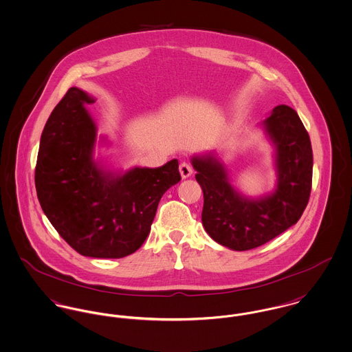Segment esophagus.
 Returning a JSON list of instances; mask_svg holds the SVG:
<instances>
[{"label":"esophagus","instance_id":"esophagus-1","mask_svg":"<svg viewBox=\"0 0 352 352\" xmlns=\"http://www.w3.org/2000/svg\"><path fill=\"white\" fill-rule=\"evenodd\" d=\"M179 173H181V177H182L184 179H186V178H189L190 175L192 174V168H191V166H190L189 163L182 162L179 164Z\"/></svg>","mask_w":352,"mask_h":352}]
</instances>
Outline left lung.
Segmentation results:
<instances>
[{"label": "left lung", "mask_w": 352, "mask_h": 352, "mask_svg": "<svg viewBox=\"0 0 352 352\" xmlns=\"http://www.w3.org/2000/svg\"><path fill=\"white\" fill-rule=\"evenodd\" d=\"M274 148L276 189L248 197L234 189L216 150L191 157L204 191L202 225L216 243L232 250L261 246L295 225L312 185V147L298 112L285 104L272 109L261 123Z\"/></svg>", "instance_id": "left-lung-1"}]
</instances>
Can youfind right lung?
Masks as SVG:
<instances>
[{"instance_id":"1","label":"right lung","mask_w":352,"mask_h":352,"mask_svg":"<svg viewBox=\"0 0 352 352\" xmlns=\"http://www.w3.org/2000/svg\"><path fill=\"white\" fill-rule=\"evenodd\" d=\"M92 103L72 87L54 107L40 139L36 191L45 216L78 253L122 258L144 243L163 194L181 175L177 160L124 173L95 161L98 129L85 109Z\"/></svg>"}]
</instances>
